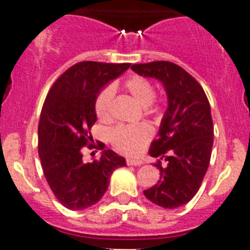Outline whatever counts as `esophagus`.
<instances>
[{
    "label": "esophagus",
    "mask_w": 250,
    "mask_h": 250,
    "mask_svg": "<svg viewBox=\"0 0 250 250\" xmlns=\"http://www.w3.org/2000/svg\"><path fill=\"white\" fill-rule=\"evenodd\" d=\"M127 165H131V166H141L143 161L135 160V158H127Z\"/></svg>",
    "instance_id": "1"
}]
</instances>
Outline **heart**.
Wrapping results in <instances>:
<instances>
[{"label": "heart", "instance_id": "heart-1", "mask_svg": "<svg viewBox=\"0 0 250 250\" xmlns=\"http://www.w3.org/2000/svg\"><path fill=\"white\" fill-rule=\"evenodd\" d=\"M125 88L135 101L141 106H149L154 100L156 90L152 83L143 76L133 75L125 82ZM113 100V89L106 86L94 100V113L100 121L110 118V107ZM152 137V128L146 125H118L110 131V141L118 152L128 156L136 154L144 148L146 141Z\"/></svg>", "mask_w": 250, "mask_h": 250}]
</instances>
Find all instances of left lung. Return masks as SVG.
Wrapping results in <instances>:
<instances>
[{"label": "left lung", "instance_id": "1", "mask_svg": "<svg viewBox=\"0 0 250 250\" xmlns=\"http://www.w3.org/2000/svg\"><path fill=\"white\" fill-rule=\"evenodd\" d=\"M131 68L160 80L167 93L168 105L158 137L149 149L150 156L160 158L154 166L161 178L144 194L161 208L175 209L194 197L209 167L214 141L209 100L197 80L172 62L156 61ZM161 159L167 162L166 167H162Z\"/></svg>", "mask_w": 250, "mask_h": 250}]
</instances>
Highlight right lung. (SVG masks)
<instances>
[{"label": "right lung", "mask_w": 250, "mask_h": 250, "mask_svg": "<svg viewBox=\"0 0 250 250\" xmlns=\"http://www.w3.org/2000/svg\"><path fill=\"white\" fill-rule=\"evenodd\" d=\"M128 67L129 63L79 62L56 80L45 98L39 122V156L50 189L67 209H86L100 201L113 171L125 166V158L110 149L86 164L82 149L93 141L90 128L97 121V94ZM98 146L105 148L102 143Z\"/></svg>", "instance_id": "right-lung-1"}]
</instances>
